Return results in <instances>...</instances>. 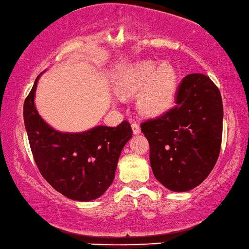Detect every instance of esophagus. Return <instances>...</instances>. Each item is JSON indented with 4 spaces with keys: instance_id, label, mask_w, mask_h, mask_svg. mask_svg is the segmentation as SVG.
Listing matches in <instances>:
<instances>
[{
    "instance_id": "1",
    "label": "esophagus",
    "mask_w": 249,
    "mask_h": 249,
    "mask_svg": "<svg viewBox=\"0 0 249 249\" xmlns=\"http://www.w3.org/2000/svg\"><path fill=\"white\" fill-rule=\"evenodd\" d=\"M132 129H133L134 135H139V134L141 133V127L137 123H132Z\"/></svg>"
}]
</instances>
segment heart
<instances>
[{
  "label": "heart",
  "mask_w": 249,
  "mask_h": 249,
  "mask_svg": "<svg viewBox=\"0 0 249 249\" xmlns=\"http://www.w3.org/2000/svg\"><path fill=\"white\" fill-rule=\"evenodd\" d=\"M177 75L167 63L136 64L118 82L116 92L121 97L139 95V107L146 115L157 116L171 108L174 102Z\"/></svg>",
  "instance_id": "obj_1"
}]
</instances>
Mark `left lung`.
Wrapping results in <instances>:
<instances>
[{"label":"left lung","instance_id":"1","mask_svg":"<svg viewBox=\"0 0 249 249\" xmlns=\"http://www.w3.org/2000/svg\"><path fill=\"white\" fill-rule=\"evenodd\" d=\"M154 176L173 192L198 186L214 168L223 135L219 89L204 74H188L176 92V106L142 123Z\"/></svg>","mask_w":249,"mask_h":249}]
</instances>
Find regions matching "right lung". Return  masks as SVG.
<instances>
[{
    "label": "right lung",
    "instance_id": "right-lung-1",
    "mask_svg": "<svg viewBox=\"0 0 249 249\" xmlns=\"http://www.w3.org/2000/svg\"><path fill=\"white\" fill-rule=\"evenodd\" d=\"M24 102L23 116L31 151L42 176L55 191L78 202L96 199L113 183L117 161L133 135L127 121L116 127L95 126L63 133L46 123L35 107L38 78Z\"/></svg>",
    "mask_w": 249,
    "mask_h": 249
}]
</instances>
